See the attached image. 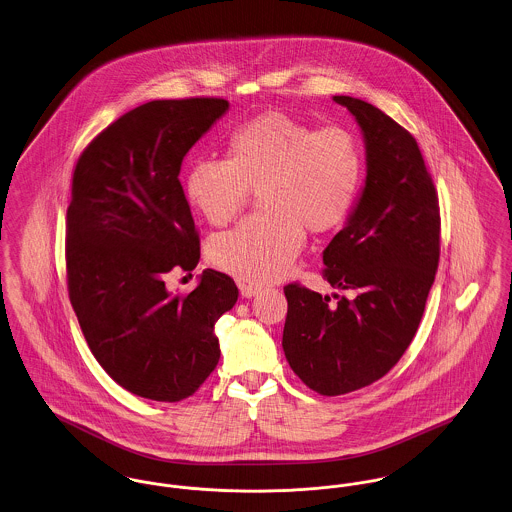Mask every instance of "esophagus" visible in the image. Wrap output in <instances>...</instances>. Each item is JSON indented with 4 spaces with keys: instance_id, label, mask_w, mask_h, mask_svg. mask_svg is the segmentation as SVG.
<instances>
[{
    "instance_id": "esophagus-1",
    "label": "esophagus",
    "mask_w": 512,
    "mask_h": 512,
    "mask_svg": "<svg viewBox=\"0 0 512 512\" xmlns=\"http://www.w3.org/2000/svg\"><path fill=\"white\" fill-rule=\"evenodd\" d=\"M261 290H263V288H261V286H257V284H247V282H239V292H241V296H245V298L257 296V294H259Z\"/></svg>"
}]
</instances>
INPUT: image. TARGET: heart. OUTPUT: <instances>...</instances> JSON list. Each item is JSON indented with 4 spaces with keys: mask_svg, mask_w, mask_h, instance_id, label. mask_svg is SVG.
Masks as SVG:
<instances>
[{
    "mask_svg": "<svg viewBox=\"0 0 512 512\" xmlns=\"http://www.w3.org/2000/svg\"><path fill=\"white\" fill-rule=\"evenodd\" d=\"M364 156L351 130L265 113L237 126L226 159H197L185 175L189 204L212 226H226L259 195L263 214L210 241L212 263L243 282L284 275L306 230L323 236L353 212Z\"/></svg>",
    "mask_w": 512,
    "mask_h": 512,
    "instance_id": "1",
    "label": "heart"
}]
</instances>
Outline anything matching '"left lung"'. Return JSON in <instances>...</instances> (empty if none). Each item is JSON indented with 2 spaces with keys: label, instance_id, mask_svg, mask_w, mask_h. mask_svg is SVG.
Masks as SVG:
<instances>
[{
  "label": "left lung",
  "instance_id": "obj_1",
  "mask_svg": "<svg viewBox=\"0 0 512 512\" xmlns=\"http://www.w3.org/2000/svg\"><path fill=\"white\" fill-rule=\"evenodd\" d=\"M366 144V183L347 226L323 251V278L351 296L284 286L282 349L317 394L386 376L411 345L440 257V208L417 140L374 105L335 95Z\"/></svg>",
  "mask_w": 512,
  "mask_h": 512
}]
</instances>
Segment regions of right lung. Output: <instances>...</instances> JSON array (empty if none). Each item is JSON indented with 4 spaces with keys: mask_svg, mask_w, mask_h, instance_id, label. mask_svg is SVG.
Returning <instances> with one entry per match:
<instances>
[{
    "mask_svg": "<svg viewBox=\"0 0 512 512\" xmlns=\"http://www.w3.org/2000/svg\"><path fill=\"white\" fill-rule=\"evenodd\" d=\"M228 107L220 97L140 105L97 134L74 169L70 302L103 370L146 399L197 392L220 360L214 325L239 296L234 278L212 269L189 294L165 286L167 273H191L200 259L181 163Z\"/></svg>",
    "mask_w": 512,
    "mask_h": 512,
    "instance_id": "add662e5",
    "label": "right lung"
}]
</instances>
